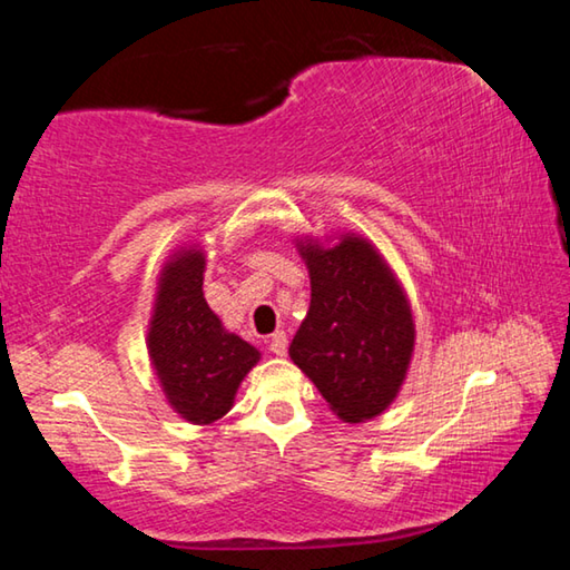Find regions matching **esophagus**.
<instances>
[{"mask_svg":"<svg viewBox=\"0 0 570 570\" xmlns=\"http://www.w3.org/2000/svg\"><path fill=\"white\" fill-rule=\"evenodd\" d=\"M286 346H288V340L284 332H276V334H272V340H268V350H272V354H276V356H284Z\"/></svg>","mask_w":570,"mask_h":570,"instance_id":"obj_1","label":"esophagus"}]
</instances>
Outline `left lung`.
<instances>
[{
    "label": "left lung",
    "instance_id": "left-lung-1",
    "mask_svg": "<svg viewBox=\"0 0 570 570\" xmlns=\"http://www.w3.org/2000/svg\"><path fill=\"white\" fill-rule=\"evenodd\" d=\"M312 304L288 354L344 422L382 414L407 374L414 324L397 278L370 240H306Z\"/></svg>",
    "mask_w": 570,
    "mask_h": 570
}]
</instances>
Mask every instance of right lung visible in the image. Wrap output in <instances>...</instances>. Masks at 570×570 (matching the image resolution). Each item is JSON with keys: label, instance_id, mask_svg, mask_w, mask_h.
Listing matches in <instances>:
<instances>
[{"label": "right lung", "instance_id": "add662e5", "mask_svg": "<svg viewBox=\"0 0 570 570\" xmlns=\"http://www.w3.org/2000/svg\"><path fill=\"white\" fill-rule=\"evenodd\" d=\"M206 256L183 248L163 266L148 352L163 392L183 420L210 424L234 407L258 350L224 330L204 298Z\"/></svg>", "mask_w": 570, "mask_h": 570}]
</instances>
